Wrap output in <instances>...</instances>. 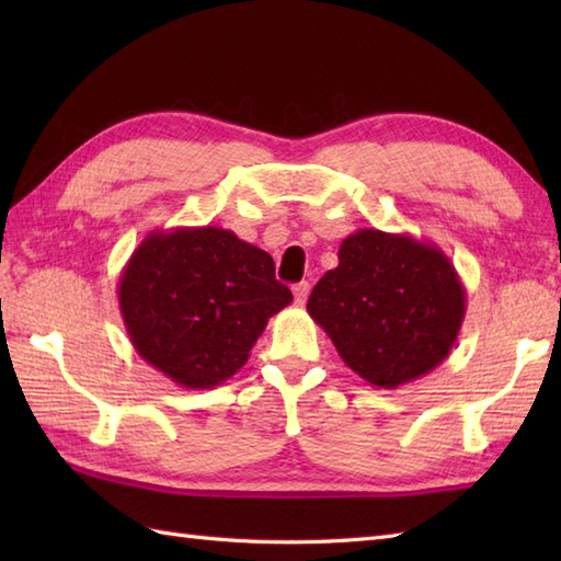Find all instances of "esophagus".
I'll list each match as a JSON object with an SVG mask.
<instances>
[{"mask_svg":"<svg viewBox=\"0 0 561 561\" xmlns=\"http://www.w3.org/2000/svg\"><path fill=\"white\" fill-rule=\"evenodd\" d=\"M308 294H311V284H308V282L294 284V299H296V304L304 306L308 301Z\"/></svg>","mask_w":561,"mask_h":561,"instance_id":"esophagus-1","label":"esophagus"}]
</instances>
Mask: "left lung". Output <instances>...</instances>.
Listing matches in <instances>:
<instances>
[{"mask_svg": "<svg viewBox=\"0 0 561 561\" xmlns=\"http://www.w3.org/2000/svg\"><path fill=\"white\" fill-rule=\"evenodd\" d=\"M306 311L368 386L396 390L446 359L465 320V287L438 245L410 233L359 229Z\"/></svg>", "mask_w": 561, "mask_h": 561, "instance_id": "8db88e82", "label": "left lung"}]
</instances>
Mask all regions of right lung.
I'll return each mask as SVG.
<instances>
[{"label":"right lung","mask_w":561,"mask_h":561,"mask_svg":"<svg viewBox=\"0 0 561 561\" xmlns=\"http://www.w3.org/2000/svg\"><path fill=\"white\" fill-rule=\"evenodd\" d=\"M291 299L265 250L219 226L149 231L117 282L135 352L190 390L231 378Z\"/></svg>","instance_id":"1"}]
</instances>
